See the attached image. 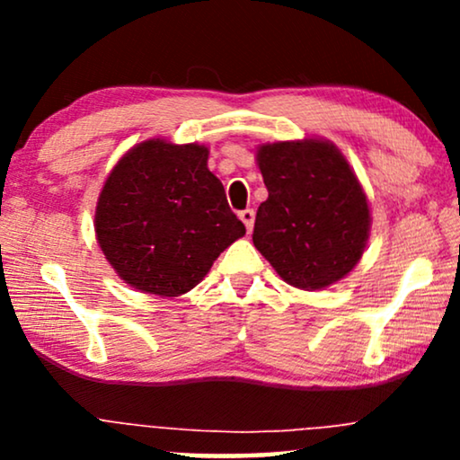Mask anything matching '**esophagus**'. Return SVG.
<instances>
[{
  "label": "esophagus",
  "instance_id": "obj_1",
  "mask_svg": "<svg viewBox=\"0 0 460 460\" xmlns=\"http://www.w3.org/2000/svg\"><path fill=\"white\" fill-rule=\"evenodd\" d=\"M238 217H241V222L244 224L247 232L253 230V222H255V211L253 209H243L241 213H238Z\"/></svg>",
  "mask_w": 460,
  "mask_h": 460
}]
</instances>
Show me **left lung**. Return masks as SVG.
<instances>
[{"label": "left lung", "instance_id": "1", "mask_svg": "<svg viewBox=\"0 0 460 460\" xmlns=\"http://www.w3.org/2000/svg\"><path fill=\"white\" fill-rule=\"evenodd\" d=\"M268 199L253 244L288 285L318 291L348 276L367 249L368 199L335 144L323 137L261 144Z\"/></svg>", "mask_w": 460, "mask_h": 460}]
</instances>
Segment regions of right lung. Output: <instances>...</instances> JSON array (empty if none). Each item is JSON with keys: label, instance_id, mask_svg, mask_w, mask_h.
Returning a JSON list of instances; mask_svg holds the SVG:
<instances>
[{"label": "right lung", "instance_id": "right-lung-1", "mask_svg": "<svg viewBox=\"0 0 460 460\" xmlns=\"http://www.w3.org/2000/svg\"><path fill=\"white\" fill-rule=\"evenodd\" d=\"M209 148L153 137L129 148L96 205V241L119 279L142 293L180 297L199 285L224 249L244 236Z\"/></svg>", "mask_w": 460, "mask_h": 460}]
</instances>
